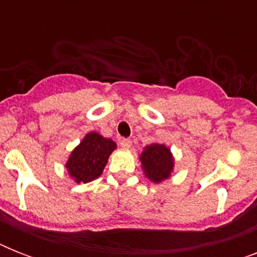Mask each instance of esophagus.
I'll use <instances>...</instances> for the list:
<instances>
[{
	"instance_id": "esophagus-1",
	"label": "esophagus",
	"mask_w": 257,
	"mask_h": 257,
	"mask_svg": "<svg viewBox=\"0 0 257 257\" xmlns=\"http://www.w3.org/2000/svg\"><path fill=\"white\" fill-rule=\"evenodd\" d=\"M120 145L122 147V148L128 149V148H131V147H132V141L129 140V139H121Z\"/></svg>"
}]
</instances>
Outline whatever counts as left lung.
<instances>
[{"instance_id": "left-lung-1", "label": "left lung", "mask_w": 257, "mask_h": 257, "mask_svg": "<svg viewBox=\"0 0 257 257\" xmlns=\"http://www.w3.org/2000/svg\"><path fill=\"white\" fill-rule=\"evenodd\" d=\"M140 161L144 175L156 184L169 179L175 167V159L171 149L165 144L159 143L147 145L141 152Z\"/></svg>"}]
</instances>
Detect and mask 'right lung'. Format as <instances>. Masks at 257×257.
Masks as SVG:
<instances>
[{"label": "right lung", "instance_id": "obj_1", "mask_svg": "<svg viewBox=\"0 0 257 257\" xmlns=\"http://www.w3.org/2000/svg\"><path fill=\"white\" fill-rule=\"evenodd\" d=\"M116 143L97 132H89L72 151L65 168L74 183H89L100 177Z\"/></svg>", "mask_w": 257, "mask_h": 257}]
</instances>
